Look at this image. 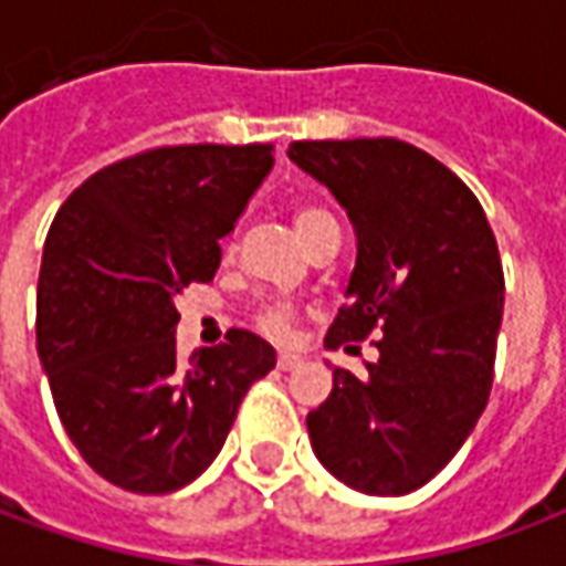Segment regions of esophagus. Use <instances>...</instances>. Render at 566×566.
<instances>
[{
  "instance_id": "esophagus-1",
  "label": "esophagus",
  "mask_w": 566,
  "mask_h": 566,
  "mask_svg": "<svg viewBox=\"0 0 566 566\" xmlns=\"http://www.w3.org/2000/svg\"><path fill=\"white\" fill-rule=\"evenodd\" d=\"M300 364H303V357L291 355V352H282V355L275 357V367L282 369V373H287V369H296Z\"/></svg>"
}]
</instances>
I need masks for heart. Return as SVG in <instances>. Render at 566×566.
<instances>
[{"label":"heart","instance_id":"heart-1","mask_svg":"<svg viewBox=\"0 0 566 566\" xmlns=\"http://www.w3.org/2000/svg\"><path fill=\"white\" fill-rule=\"evenodd\" d=\"M294 223L308 245H312L324 230H336V221H333L331 211L318 209V206H296ZM230 251H233V242H230ZM294 324H296V308L291 306V303H270V306H263L258 315H254V327H258L263 336L275 339V343L291 339Z\"/></svg>","mask_w":566,"mask_h":566}]
</instances>
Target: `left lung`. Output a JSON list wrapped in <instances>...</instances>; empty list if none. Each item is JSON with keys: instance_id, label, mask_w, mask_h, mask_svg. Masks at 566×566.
I'll use <instances>...</instances> for the list:
<instances>
[{"instance_id": "obj_1", "label": "left lung", "mask_w": 566, "mask_h": 566, "mask_svg": "<svg viewBox=\"0 0 566 566\" xmlns=\"http://www.w3.org/2000/svg\"><path fill=\"white\" fill-rule=\"evenodd\" d=\"M287 157L331 187L357 230L348 303L327 348L376 333L367 373L333 369L306 418L312 449L339 482L400 497L458 454L485 412L503 266L473 190L400 139L294 142Z\"/></svg>"}]
</instances>
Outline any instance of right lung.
<instances>
[{
  "label": "right lung",
  "mask_w": 566,
  "mask_h": 566,
  "mask_svg": "<svg viewBox=\"0 0 566 566\" xmlns=\"http://www.w3.org/2000/svg\"><path fill=\"white\" fill-rule=\"evenodd\" d=\"M272 169V145H163L93 172L56 211L35 339L81 458L133 494H169L209 467L248 388L275 367L260 336L185 360L175 294L211 282L221 239Z\"/></svg>",
  "instance_id": "1"
}]
</instances>
